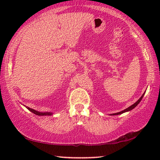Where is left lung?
I'll use <instances>...</instances> for the list:
<instances>
[{"label":"left lung","mask_w":160,"mask_h":160,"mask_svg":"<svg viewBox=\"0 0 160 160\" xmlns=\"http://www.w3.org/2000/svg\"><path fill=\"white\" fill-rule=\"evenodd\" d=\"M143 95H144V94H143V95H142V96H141V98H140V99H139L138 100V101H137L136 102H135V103H134V104H133V105H132V106H130V107H129V108H126V109H124V111H121V112H119V113H113V115H119V114H121V113H124V112H126V111H129L132 110V109H133V108H135V107H136V106H138V103H139V102L141 101V100H142V98H143ZM113 114H112V115H113Z\"/></svg>","instance_id":"1"}]
</instances>
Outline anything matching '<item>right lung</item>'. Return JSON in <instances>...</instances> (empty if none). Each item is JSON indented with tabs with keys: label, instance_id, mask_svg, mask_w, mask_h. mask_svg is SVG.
<instances>
[{
	"label": "right lung",
	"instance_id": "1",
	"mask_svg": "<svg viewBox=\"0 0 160 160\" xmlns=\"http://www.w3.org/2000/svg\"><path fill=\"white\" fill-rule=\"evenodd\" d=\"M28 110H30L31 112H32L35 114L36 115H39V116H41V115H52V113H48V112H45V113H42V112H39V111H35L34 109H32L29 108V107H28L27 108Z\"/></svg>",
	"mask_w": 160,
	"mask_h": 160
}]
</instances>
